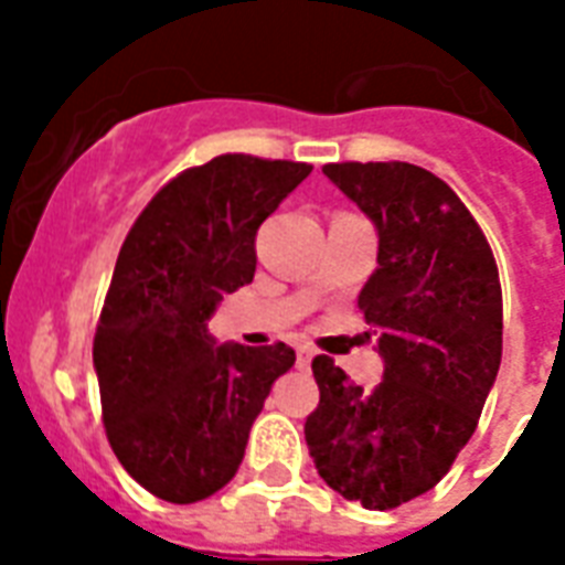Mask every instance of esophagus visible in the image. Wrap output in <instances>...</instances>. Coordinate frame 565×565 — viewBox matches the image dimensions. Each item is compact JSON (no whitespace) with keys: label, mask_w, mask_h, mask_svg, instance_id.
<instances>
[{"label":"esophagus","mask_w":565,"mask_h":565,"mask_svg":"<svg viewBox=\"0 0 565 565\" xmlns=\"http://www.w3.org/2000/svg\"><path fill=\"white\" fill-rule=\"evenodd\" d=\"M310 361H313V352H310L308 345H299V349H296V363H299V370H308Z\"/></svg>","instance_id":"obj_1"}]
</instances>
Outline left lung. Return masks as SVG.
I'll return each mask as SVG.
<instances>
[{
    "instance_id": "8db88e82",
    "label": "left lung",
    "mask_w": 565,
    "mask_h": 565,
    "mask_svg": "<svg viewBox=\"0 0 565 565\" xmlns=\"http://www.w3.org/2000/svg\"><path fill=\"white\" fill-rule=\"evenodd\" d=\"M322 172L377 231L358 308L377 328L384 377L363 393L331 358H313L319 404L305 439L331 490L390 510L434 490L478 428L501 363L499 266L434 172L402 161Z\"/></svg>"
}]
</instances>
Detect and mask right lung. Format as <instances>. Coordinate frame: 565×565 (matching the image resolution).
Segmentation results:
<instances>
[{"instance_id": "1", "label": "right lung", "mask_w": 565, "mask_h": 565, "mask_svg": "<svg viewBox=\"0 0 565 565\" xmlns=\"http://www.w3.org/2000/svg\"><path fill=\"white\" fill-rule=\"evenodd\" d=\"M310 163L220 154L172 179L128 231L93 370L114 455L140 487L193 504L237 475L248 430L296 363L290 345H216L207 319L255 278L260 222Z\"/></svg>"}]
</instances>
